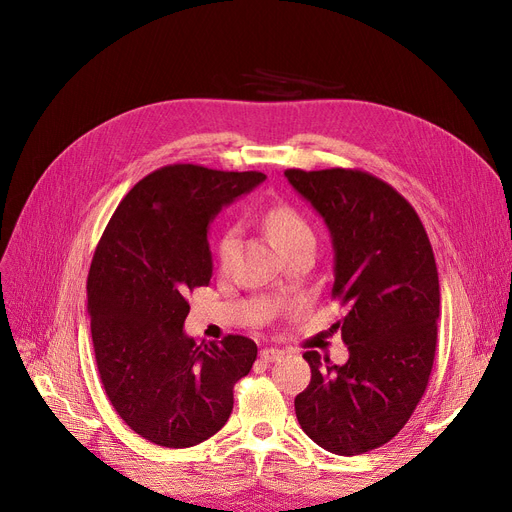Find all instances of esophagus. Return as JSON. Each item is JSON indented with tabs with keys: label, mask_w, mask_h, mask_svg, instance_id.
Returning a JSON list of instances; mask_svg holds the SVG:
<instances>
[{
	"label": "esophagus",
	"mask_w": 512,
	"mask_h": 512,
	"mask_svg": "<svg viewBox=\"0 0 512 512\" xmlns=\"http://www.w3.org/2000/svg\"><path fill=\"white\" fill-rule=\"evenodd\" d=\"M282 355H284V351H280V348H263L259 357H261V361H265V363H274V361H278Z\"/></svg>",
	"instance_id": "34e87169"
}]
</instances>
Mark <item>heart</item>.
I'll use <instances>...</instances> for the list:
<instances>
[{
  "label": "heart",
  "mask_w": 512,
  "mask_h": 512,
  "mask_svg": "<svg viewBox=\"0 0 512 512\" xmlns=\"http://www.w3.org/2000/svg\"><path fill=\"white\" fill-rule=\"evenodd\" d=\"M265 228L267 232L272 234L274 242L278 245V249L282 253L299 247V245H305V242H315V234H313V228L309 226V222L303 218V215L292 209L288 205H278V207H272L270 211L265 213ZM238 236H240V230L238 226H228L220 240H218V261L220 265H230L236 249H238Z\"/></svg>",
  "instance_id": "heart-1"
}]
</instances>
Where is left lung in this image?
Returning a JSON list of instances; mask_svg holds the SVG:
<instances>
[{
  "instance_id": "8db88e82",
  "label": "left lung",
  "mask_w": 512,
  "mask_h": 512,
  "mask_svg": "<svg viewBox=\"0 0 512 512\" xmlns=\"http://www.w3.org/2000/svg\"><path fill=\"white\" fill-rule=\"evenodd\" d=\"M284 176L330 230L332 297L348 309L334 324L348 361L307 351L311 382L294 411L324 450L363 454L405 427L427 388L440 317L434 251L417 211L384 180L344 168Z\"/></svg>"
}]
</instances>
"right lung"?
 I'll use <instances>...</instances> for the list:
<instances>
[{"instance_id": "obj_1", "label": "right lung", "mask_w": 512, "mask_h": 512, "mask_svg": "<svg viewBox=\"0 0 512 512\" xmlns=\"http://www.w3.org/2000/svg\"><path fill=\"white\" fill-rule=\"evenodd\" d=\"M263 180L159 168L122 199L95 249L87 299L101 384L132 432L157 446L188 448L218 434L234 384L257 359V344L238 334L197 344L184 319L186 294L211 280V220Z\"/></svg>"}]
</instances>
